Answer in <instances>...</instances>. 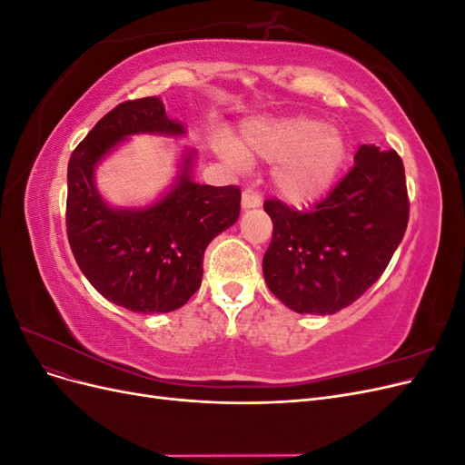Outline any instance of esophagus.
Returning <instances> with one entry per match:
<instances>
[{"instance_id":"obj_1","label":"esophagus","mask_w":465,"mask_h":465,"mask_svg":"<svg viewBox=\"0 0 465 465\" xmlns=\"http://www.w3.org/2000/svg\"><path fill=\"white\" fill-rule=\"evenodd\" d=\"M262 203V198L260 193L254 190V188H246L242 192V207L244 209H250V207H258Z\"/></svg>"}]
</instances>
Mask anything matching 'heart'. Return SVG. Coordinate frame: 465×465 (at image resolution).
Instances as JSON below:
<instances>
[{
  "mask_svg": "<svg viewBox=\"0 0 465 465\" xmlns=\"http://www.w3.org/2000/svg\"><path fill=\"white\" fill-rule=\"evenodd\" d=\"M219 149L236 163L262 159L277 163L273 182L289 202H308L328 190L345 161L341 134L306 116L254 122L242 130L238 145Z\"/></svg>",
  "mask_w": 465,
  "mask_h": 465,
  "instance_id": "b5f03b06",
  "label": "heart"
}]
</instances>
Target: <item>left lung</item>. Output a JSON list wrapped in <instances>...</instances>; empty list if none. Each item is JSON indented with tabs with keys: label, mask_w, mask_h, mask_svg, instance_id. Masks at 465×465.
<instances>
[{
	"label": "left lung",
	"mask_w": 465,
	"mask_h": 465,
	"mask_svg": "<svg viewBox=\"0 0 465 465\" xmlns=\"http://www.w3.org/2000/svg\"><path fill=\"white\" fill-rule=\"evenodd\" d=\"M273 236L263 256L265 283L299 314H335L384 273L410 221L400 154L361 145L355 164L308 211L263 202Z\"/></svg>",
	"instance_id": "1"
}]
</instances>
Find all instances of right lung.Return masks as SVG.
I'll return each mask as SVG.
<instances>
[{
  "mask_svg": "<svg viewBox=\"0 0 465 465\" xmlns=\"http://www.w3.org/2000/svg\"><path fill=\"white\" fill-rule=\"evenodd\" d=\"M182 134L157 96L120 103L94 124L67 166L65 229L77 265L104 299L132 312H171L200 289L203 254L241 215V188L190 178L188 157L174 190L142 211L108 207L94 190V164L132 134Z\"/></svg>",
  "mask_w": 465,
  "mask_h": 465,
  "instance_id": "obj_1",
  "label": "right lung"
}]
</instances>
